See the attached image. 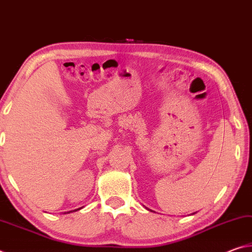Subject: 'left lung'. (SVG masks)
Instances as JSON below:
<instances>
[{"label": "left lung", "mask_w": 252, "mask_h": 252, "mask_svg": "<svg viewBox=\"0 0 252 252\" xmlns=\"http://www.w3.org/2000/svg\"><path fill=\"white\" fill-rule=\"evenodd\" d=\"M148 209V208H147ZM148 210H150V209H148ZM150 211H152V210H150Z\"/></svg>", "instance_id": "left-lung-1"}]
</instances>
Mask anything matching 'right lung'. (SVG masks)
<instances>
[{"label": "right lung", "instance_id": "right-lung-1", "mask_svg": "<svg viewBox=\"0 0 252 252\" xmlns=\"http://www.w3.org/2000/svg\"><path fill=\"white\" fill-rule=\"evenodd\" d=\"M73 211H76V210H73ZM70 212H72V211H69V212H67V213H70ZM65 213V212H64Z\"/></svg>", "mask_w": 252, "mask_h": 252}]
</instances>
